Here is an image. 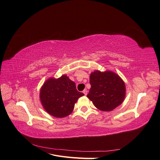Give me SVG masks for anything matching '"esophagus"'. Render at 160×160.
Instances as JSON below:
<instances>
[{
	"mask_svg": "<svg viewBox=\"0 0 160 160\" xmlns=\"http://www.w3.org/2000/svg\"><path fill=\"white\" fill-rule=\"evenodd\" d=\"M83 93H84L85 95H87V94H88V91H87V89H84L83 91Z\"/></svg>",
	"mask_w": 160,
	"mask_h": 160,
	"instance_id": "esophagus-1",
	"label": "esophagus"
}]
</instances>
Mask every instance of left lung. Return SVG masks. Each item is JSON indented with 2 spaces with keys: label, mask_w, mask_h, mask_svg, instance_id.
Wrapping results in <instances>:
<instances>
[{
  "label": "left lung",
  "mask_w": 160,
  "mask_h": 160,
  "mask_svg": "<svg viewBox=\"0 0 160 160\" xmlns=\"http://www.w3.org/2000/svg\"><path fill=\"white\" fill-rule=\"evenodd\" d=\"M89 81L91 89L87 97L98 109L110 111L123 103L125 85L118 75L110 71H95Z\"/></svg>",
  "instance_id": "8db88e82"
}]
</instances>
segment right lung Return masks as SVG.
<instances>
[{
  "instance_id": "obj_1",
  "label": "right lung",
  "mask_w": 160,
  "mask_h": 160,
  "mask_svg": "<svg viewBox=\"0 0 160 160\" xmlns=\"http://www.w3.org/2000/svg\"><path fill=\"white\" fill-rule=\"evenodd\" d=\"M83 93L76 89L75 83L66 75L58 79H47L40 91V100L47 112L55 118L70 115L75 103Z\"/></svg>"
}]
</instances>
